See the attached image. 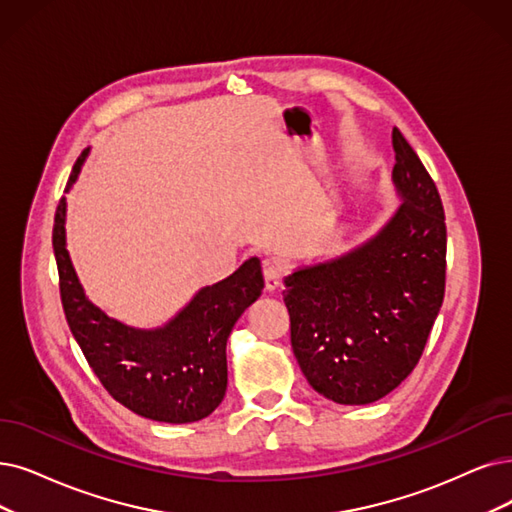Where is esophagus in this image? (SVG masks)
Masks as SVG:
<instances>
[{"label":"esophagus","mask_w":512,"mask_h":512,"mask_svg":"<svg viewBox=\"0 0 512 512\" xmlns=\"http://www.w3.org/2000/svg\"><path fill=\"white\" fill-rule=\"evenodd\" d=\"M262 275H264V288H267V292L279 290L281 273H279V267H277L275 260H264L262 262Z\"/></svg>","instance_id":"esophagus-1"}]
</instances>
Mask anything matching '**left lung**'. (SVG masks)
I'll return each instance as SVG.
<instances>
[{"mask_svg":"<svg viewBox=\"0 0 512 512\" xmlns=\"http://www.w3.org/2000/svg\"><path fill=\"white\" fill-rule=\"evenodd\" d=\"M401 206L332 258L283 279L292 349L319 395L340 405L386 397L412 374L445 294V216L433 178L393 130Z\"/></svg>","mask_w":512,"mask_h":512,"instance_id":"left-lung-1","label":"left lung"}]
</instances>
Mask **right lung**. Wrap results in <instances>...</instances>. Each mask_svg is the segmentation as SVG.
Instances as JSON below:
<instances>
[{
	"label": "right lung",
	"mask_w": 512,
	"mask_h": 512,
	"mask_svg": "<svg viewBox=\"0 0 512 512\" xmlns=\"http://www.w3.org/2000/svg\"><path fill=\"white\" fill-rule=\"evenodd\" d=\"M90 155L75 161L71 191ZM67 197L60 199L52 245L60 298L71 332L111 397L155 422L189 424L208 418L227 393V340L245 309L260 298L264 279L254 256L214 285L201 288L161 327L140 330L109 317L86 296L67 250Z\"/></svg>",
	"instance_id": "add662e5"
}]
</instances>
